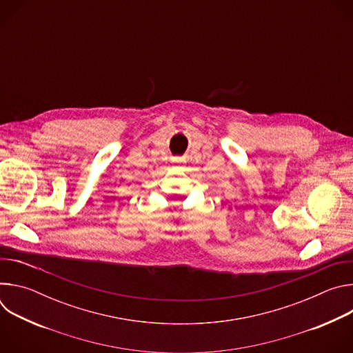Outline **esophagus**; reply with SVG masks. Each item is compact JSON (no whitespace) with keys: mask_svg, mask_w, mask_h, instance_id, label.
Returning a JSON list of instances; mask_svg holds the SVG:
<instances>
[{"mask_svg":"<svg viewBox=\"0 0 353 353\" xmlns=\"http://www.w3.org/2000/svg\"><path fill=\"white\" fill-rule=\"evenodd\" d=\"M172 162H173V163H176V165H180V163H183V161H180V159H173Z\"/></svg>","mask_w":353,"mask_h":353,"instance_id":"obj_1","label":"esophagus"}]
</instances>
